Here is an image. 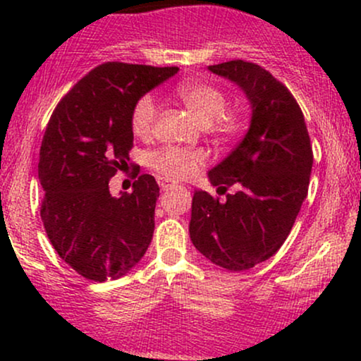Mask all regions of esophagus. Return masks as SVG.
Masks as SVG:
<instances>
[{"mask_svg": "<svg viewBox=\"0 0 361 361\" xmlns=\"http://www.w3.org/2000/svg\"><path fill=\"white\" fill-rule=\"evenodd\" d=\"M159 186H161V190H164V192H168V190H171V188H175V183H169V181H159Z\"/></svg>", "mask_w": 361, "mask_h": 361, "instance_id": "obj_1", "label": "esophagus"}]
</instances>
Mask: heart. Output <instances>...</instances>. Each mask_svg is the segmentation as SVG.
Segmentation results:
<instances>
[{
    "mask_svg": "<svg viewBox=\"0 0 361 361\" xmlns=\"http://www.w3.org/2000/svg\"><path fill=\"white\" fill-rule=\"evenodd\" d=\"M178 100L200 126L214 132L217 137L229 139L239 127L238 111L227 106L226 91L212 82H183L176 88ZM157 105L151 94H144L132 106L130 128L140 139H146L154 130ZM205 163L200 151H186L178 147H164L151 156V166L166 180H186Z\"/></svg>",
    "mask_w": 361,
    "mask_h": 361,
    "instance_id": "1",
    "label": "heart"
}]
</instances>
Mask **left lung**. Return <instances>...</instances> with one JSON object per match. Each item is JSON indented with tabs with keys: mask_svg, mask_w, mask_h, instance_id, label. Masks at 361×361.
I'll return each instance as SVG.
<instances>
[{
	"mask_svg": "<svg viewBox=\"0 0 361 361\" xmlns=\"http://www.w3.org/2000/svg\"><path fill=\"white\" fill-rule=\"evenodd\" d=\"M246 93L250 130L221 164L210 183L226 202L197 190L190 238L207 259L231 271L250 270L271 258L288 238L307 197L312 146L304 114L287 86L255 62L209 66Z\"/></svg>",
	"mask_w": 361,
	"mask_h": 361,
	"instance_id": "obj_1",
	"label": "left lung"
}]
</instances>
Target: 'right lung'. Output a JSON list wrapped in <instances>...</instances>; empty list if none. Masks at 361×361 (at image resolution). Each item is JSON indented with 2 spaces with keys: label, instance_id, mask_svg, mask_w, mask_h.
<instances>
[{
  "label": "right lung",
  "instance_id": "add662e5",
  "mask_svg": "<svg viewBox=\"0 0 361 361\" xmlns=\"http://www.w3.org/2000/svg\"><path fill=\"white\" fill-rule=\"evenodd\" d=\"M176 66L105 62L81 78L52 111L40 146V219L54 250L93 281L115 280L146 255L159 186L140 175L134 192L111 197L109 181L134 146L130 114Z\"/></svg>",
  "mask_w": 361,
  "mask_h": 361
}]
</instances>
